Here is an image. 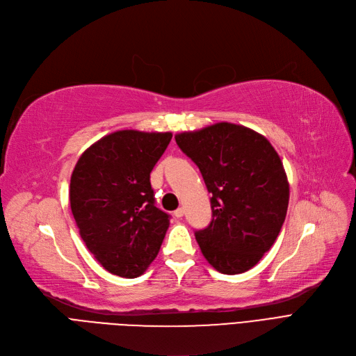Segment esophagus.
I'll return each mask as SVG.
<instances>
[{
    "mask_svg": "<svg viewBox=\"0 0 356 356\" xmlns=\"http://www.w3.org/2000/svg\"><path fill=\"white\" fill-rule=\"evenodd\" d=\"M183 215H184V209H183V208H179V209L175 211V216H176V218H181Z\"/></svg>",
    "mask_w": 356,
    "mask_h": 356,
    "instance_id": "34e87169",
    "label": "esophagus"
}]
</instances>
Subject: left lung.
<instances>
[{"mask_svg": "<svg viewBox=\"0 0 356 356\" xmlns=\"http://www.w3.org/2000/svg\"><path fill=\"white\" fill-rule=\"evenodd\" d=\"M175 138L212 193V220L195 232L202 254L222 274L251 270L286 219L290 188L280 156L264 136L231 122Z\"/></svg>", "mask_w": 356, "mask_h": 356, "instance_id": "obj_1", "label": "left lung"}]
</instances>
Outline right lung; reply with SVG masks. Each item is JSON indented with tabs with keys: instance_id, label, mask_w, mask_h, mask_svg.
Masks as SVG:
<instances>
[{
	"instance_id": "add662e5",
	"label": "right lung",
	"mask_w": 356,
	"mask_h": 356,
	"mask_svg": "<svg viewBox=\"0 0 356 356\" xmlns=\"http://www.w3.org/2000/svg\"><path fill=\"white\" fill-rule=\"evenodd\" d=\"M170 140L172 133L115 131L85 149L73 168V218L111 274L136 278L160 251L170 216L156 208L149 173Z\"/></svg>"
}]
</instances>
